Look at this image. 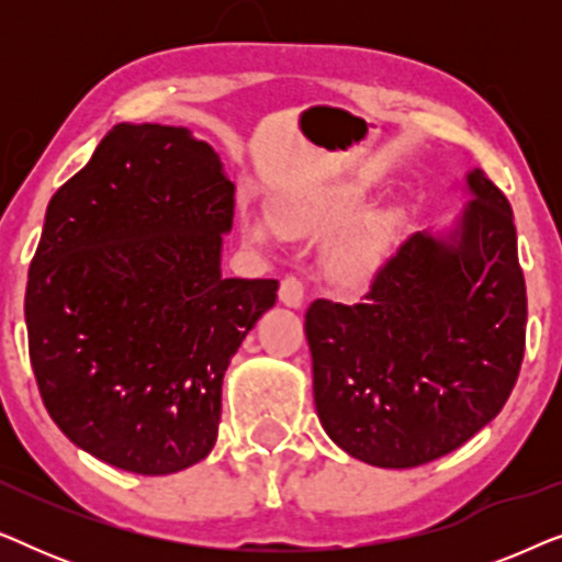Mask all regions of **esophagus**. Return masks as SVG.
<instances>
[{
	"mask_svg": "<svg viewBox=\"0 0 562 562\" xmlns=\"http://www.w3.org/2000/svg\"><path fill=\"white\" fill-rule=\"evenodd\" d=\"M279 299L286 306H291V310H299V306L304 304V283H302V279H296V276H286V279L281 281Z\"/></svg>",
	"mask_w": 562,
	"mask_h": 562,
	"instance_id": "1",
	"label": "esophagus"
}]
</instances>
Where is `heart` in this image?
Segmentation results:
<instances>
[{"instance_id":"b5f03b06","label":"heart","mask_w":562,"mask_h":562,"mask_svg":"<svg viewBox=\"0 0 562 562\" xmlns=\"http://www.w3.org/2000/svg\"><path fill=\"white\" fill-rule=\"evenodd\" d=\"M360 194L348 187H312L281 196L276 202L273 222L258 212L245 214V233L252 243H268L276 235L291 237H327L348 225L358 212ZM391 220L386 214H371L342 233L329 250L333 273L345 283H363L379 268L386 252Z\"/></svg>"}]
</instances>
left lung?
Returning <instances> with one entry per match:
<instances>
[{"mask_svg":"<svg viewBox=\"0 0 562 562\" xmlns=\"http://www.w3.org/2000/svg\"><path fill=\"white\" fill-rule=\"evenodd\" d=\"M448 235L414 233L360 304L306 310L314 404L348 456L414 468L502 412L525 358L527 289L512 206L481 168Z\"/></svg>","mask_w":562,"mask_h":562,"instance_id":"left-lung-1","label":"left lung"}]
</instances>
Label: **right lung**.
Here are the masks:
<instances>
[{"label":"right lung","mask_w":562,"mask_h":562,"mask_svg":"<svg viewBox=\"0 0 562 562\" xmlns=\"http://www.w3.org/2000/svg\"><path fill=\"white\" fill-rule=\"evenodd\" d=\"M235 183L187 127H112L53 194L27 273L30 363L74 445L143 475L217 442L222 379L276 304V279H225Z\"/></svg>","instance_id":"obj_1"}]
</instances>
